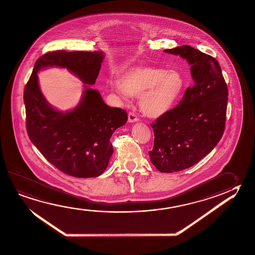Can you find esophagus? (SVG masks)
Returning a JSON list of instances; mask_svg holds the SVG:
<instances>
[{
  "label": "esophagus",
  "mask_w": 255,
  "mask_h": 255,
  "mask_svg": "<svg viewBox=\"0 0 255 255\" xmlns=\"http://www.w3.org/2000/svg\"><path fill=\"white\" fill-rule=\"evenodd\" d=\"M137 121H138V118L135 116L134 113H128V122L129 123H134V122H137Z\"/></svg>",
  "instance_id": "esophagus-1"
}]
</instances>
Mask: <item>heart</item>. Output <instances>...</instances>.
Wrapping results in <instances>:
<instances>
[{
	"instance_id": "1",
	"label": "heart",
	"mask_w": 255,
	"mask_h": 255,
	"mask_svg": "<svg viewBox=\"0 0 255 255\" xmlns=\"http://www.w3.org/2000/svg\"><path fill=\"white\" fill-rule=\"evenodd\" d=\"M185 86V78L177 70L134 66L120 75L111 91L124 102L129 95H139L141 112L148 118L159 119L176 106Z\"/></svg>"
}]
</instances>
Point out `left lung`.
Listing matches in <instances>:
<instances>
[{
    "mask_svg": "<svg viewBox=\"0 0 255 255\" xmlns=\"http://www.w3.org/2000/svg\"><path fill=\"white\" fill-rule=\"evenodd\" d=\"M190 65L193 87L180 103L151 124L154 143L149 151L160 172L180 171L209 154L224 133L229 91L219 62L189 45L167 49Z\"/></svg>",
    "mask_w": 255,
    "mask_h": 255,
    "instance_id": "8db88e82",
    "label": "left lung"
}]
</instances>
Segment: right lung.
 I'll return each mask as SVG.
<instances>
[{
  "instance_id": "add662e5",
  "label": "right lung",
  "mask_w": 255,
  "mask_h": 255,
  "mask_svg": "<svg viewBox=\"0 0 255 255\" xmlns=\"http://www.w3.org/2000/svg\"><path fill=\"white\" fill-rule=\"evenodd\" d=\"M104 53L95 52H49L35 61L24 90L26 131L44 158L61 171L75 177H98L104 172L113 153L110 139L125 125L124 110L110 107L95 85ZM68 69L85 85L83 97L72 110L52 108L38 87L37 73L46 67Z\"/></svg>"
}]
</instances>
